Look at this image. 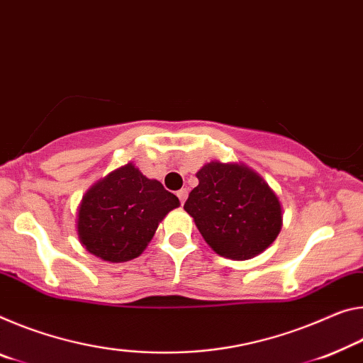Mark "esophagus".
Here are the masks:
<instances>
[{"label": "esophagus", "mask_w": 363, "mask_h": 363, "mask_svg": "<svg viewBox=\"0 0 363 363\" xmlns=\"http://www.w3.org/2000/svg\"><path fill=\"white\" fill-rule=\"evenodd\" d=\"M187 195H189V191H187V189H181V191H177V197H179V200H181V203H184V202H186Z\"/></svg>", "instance_id": "obj_1"}]
</instances>
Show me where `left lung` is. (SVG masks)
I'll return each mask as SVG.
<instances>
[{
  "label": "left lung",
  "instance_id": "1",
  "mask_svg": "<svg viewBox=\"0 0 363 363\" xmlns=\"http://www.w3.org/2000/svg\"><path fill=\"white\" fill-rule=\"evenodd\" d=\"M195 176L199 186L184 210L213 252L229 260H249L274 242L283 228V206L255 169L210 161Z\"/></svg>",
  "mask_w": 363,
  "mask_h": 363
}]
</instances>
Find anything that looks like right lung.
<instances>
[{
	"label": "right lung",
	"instance_id": "1",
	"mask_svg": "<svg viewBox=\"0 0 363 363\" xmlns=\"http://www.w3.org/2000/svg\"><path fill=\"white\" fill-rule=\"evenodd\" d=\"M179 199L128 163L96 181L77 210L79 242L109 263L129 262L150 244L161 220Z\"/></svg>",
	"mask_w": 363,
	"mask_h": 363
}]
</instances>
